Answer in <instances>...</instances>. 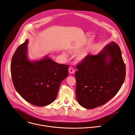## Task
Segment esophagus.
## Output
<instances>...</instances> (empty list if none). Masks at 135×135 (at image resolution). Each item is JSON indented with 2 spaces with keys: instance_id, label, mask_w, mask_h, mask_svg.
Instances as JSON below:
<instances>
[{
  "instance_id": "obj_1",
  "label": "esophagus",
  "mask_w": 135,
  "mask_h": 135,
  "mask_svg": "<svg viewBox=\"0 0 135 135\" xmlns=\"http://www.w3.org/2000/svg\"><path fill=\"white\" fill-rule=\"evenodd\" d=\"M68 71H69V73L70 74H74V72H75V70L73 68V67H70L69 68V69H68Z\"/></svg>"
}]
</instances>
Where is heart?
Returning <instances> with one entry per match:
<instances>
[{"label": "heart", "instance_id": "b5f03b06", "mask_svg": "<svg viewBox=\"0 0 135 135\" xmlns=\"http://www.w3.org/2000/svg\"><path fill=\"white\" fill-rule=\"evenodd\" d=\"M74 50H75V49H71V50H70V51H74Z\"/></svg>", "mask_w": 135, "mask_h": 135}]
</instances>
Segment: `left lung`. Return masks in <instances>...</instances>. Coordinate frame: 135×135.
<instances>
[{"instance_id":"8db88e82","label":"left lung","mask_w":135,"mask_h":135,"mask_svg":"<svg viewBox=\"0 0 135 135\" xmlns=\"http://www.w3.org/2000/svg\"><path fill=\"white\" fill-rule=\"evenodd\" d=\"M76 97L79 104L94 109L105 104L121 88L126 67L121 50L111 41L97 55H88L76 66Z\"/></svg>"}]
</instances>
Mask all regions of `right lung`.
Listing matches in <instances>:
<instances>
[{
    "instance_id": "add662e5",
    "label": "right lung",
    "mask_w": 135,
    "mask_h": 135,
    "mask_svg": "<svg viewBox=\"0 0 135 135\" xmlns=\"http://www.w3.org/2000/svg\"><path fill=\"white\" fill-rule=\"evenodd\" d=\"M28 39L20 45L11 62V74L14 87L23 98L36 106L53 102L60 84L68 76V66L59 64L47 56L39 60L28 58Z\"/></svg>"
}]
</instances>
